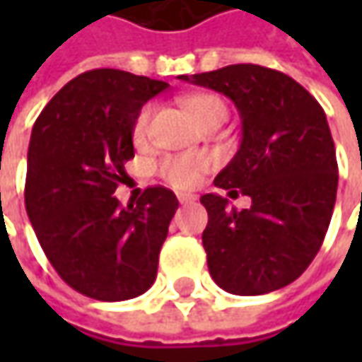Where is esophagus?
Wrapping results in <instances>:
<instances>
[{
	"instance_id": "34e87169",
	"label": "esophagus",
	"mask_w": 362,
	"mask_h": 362,
	"mask_svg": "<svg viewBox=\"0 0 362 362\" xmlns=\"http://www.w3.org/2000/svg\"><path fill=\"white\" fill-rule=\"evenodd\" d=\"M177 199H179V203H191L197 199V195H193V193H179Z\"/></svg>"
}]
</instances>
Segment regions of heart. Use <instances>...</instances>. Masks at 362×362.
<instances>
[{"label":"heart","instance_id":"1","mask_svg":"<svg viewBox=\"0 0 362 362\" xmlns=\"http://www.w3.org/2000/svg\"><path fill=\"white\" fill-rule=\"evenodd\" d=\"M183 103H185V108L191 112V117L197 120L202 127L214 119H226V115H228V108L223 105V100L214 96V94H193V96H187ZM151 115H153V105L143 106L141 112L136 115L134 122H132V141H134V145H143L146 141ZM209 167H211L209 157L199 155V153H187V155L165 157L157 165V173L171 187L191 189L199 183V179Z\"/></svg>","mask_w":362,"mask_h":362}]
</instances>
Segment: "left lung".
Here are the masks:
<instances>
[{
  "mask_svg": "<svg viewBox=\"0 0 362 362\" xmlns=\"http://www.w3.org/2000/svg\"><path fill=\"white\" fill-rule=\"evenodd\" d=\"M179 78L226 94L242 117V145L214 185L247 195L252 207L238 211L217 193L202 195L209 274L238 296L280 290L318 254L337 202L327 115L294 78L257 64Z\"/></svg>",
  "mask_w": 362,
  "mask_h": 362,
  "instance_id": "left-lung-1",
  "label": "left lung"
}]
</instances>
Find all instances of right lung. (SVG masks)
Wrapping results in <instances>:
<instances>
[{
  "label": "right lung",
  "mask_w": 362,
  "mask_h": 362,
  "mask_svg": "<svg viewBox=\"0 0 362 362\" xmlns=\"http://www.w3.org/2000/svg\"><path fill=\"white\" fill-rule=\"evenodd\" d=\"M167 82L98 68L70 80L37 117L28 148L25 211L54 270L76 292L120 302L146 292L179 202L145 189L112 195L134 157L132 122Z\"/></svg>",
  "instance_id": "right-lung-1"
}]
</instances>
